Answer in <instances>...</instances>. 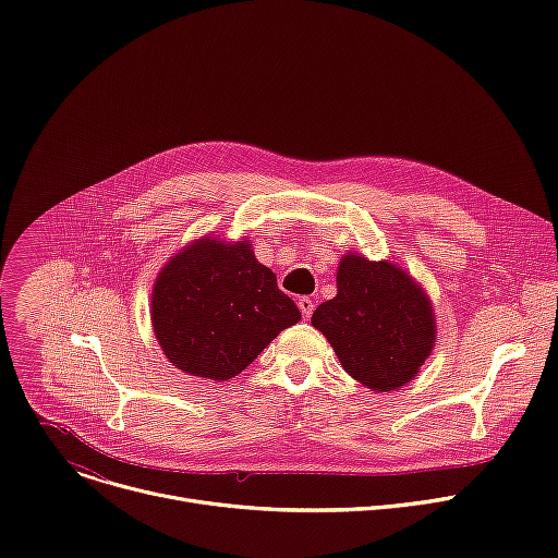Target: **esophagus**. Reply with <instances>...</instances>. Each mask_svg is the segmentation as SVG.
Wrapping results in <instances>:
<instances>
[{"label":"esophagus","mask_w":558,"mask_h":558,"mask_svg":"<svg viewBox=\"0 0 558 558\" xmlns=\"http://www.w3.org/2000/svg\"><path fill=\"white\" fill-rule=\"evenodd\" d=\"M298 306H300L302 315H304V317H306V320H308V317H311V313H313V306H315V304H313V300L304 295V298H300V300H298Z\"/></svg>","instance_id":"34e87169"}]
</instances>
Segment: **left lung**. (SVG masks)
<instances>
[{
    "label": "left lung",
    "mask_w": 558,
    "mask_h": 558,
    "mask_svg": "<svg viewBox=\"0 0 558 558\" xmlns=\"http://www.w3.org/2000/svg\"><path fill=\"white\" fill-rule=\"evenodd\" d=\"M344 371L386 392L409 384L430 355L437 327L430 298L388 260L347 254L338 267V295L311 315Z\"/></svg>",
    "instance_id": "obj_1"
}]
</instances>
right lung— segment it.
<instances>
[{"label": "right lung", "instance_id": "1", "mask_svg": "<svg viewBox=\"0 0 558 558\" xmlns=\"http://www.w3.org/2000/svg\"><path fill=\"white\" fill-rule=\"evenodd\" d=\"M300 320L250 241L205 235L181 250L151 289V327L166 357L183 373L229 379Z\"/></svg>", "mask_w": 558, "mask_h": 558}]
</instances>
